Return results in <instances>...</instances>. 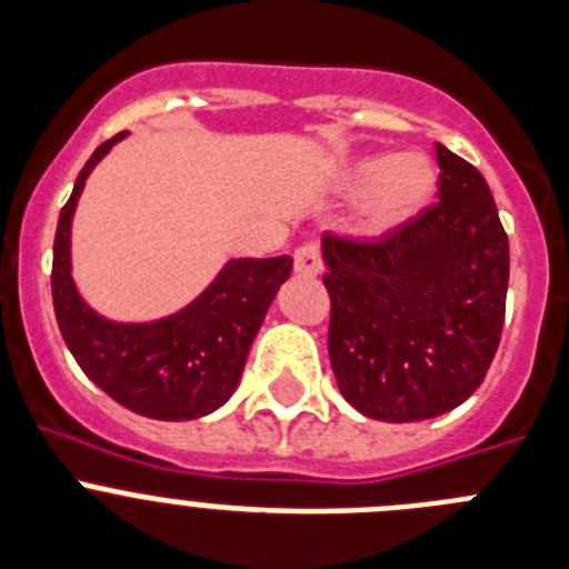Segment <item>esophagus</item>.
<instances>
[{"mask_svg":"<svg viewBox=\"0 0 569 569\" xmlns=\"http://www.w3.org/2000/svg\"><path fill=\"white\" fill-rule=\"evenodd\" d=\"M295 272L300 278H317L322 272V254H320V243L309 240L303 247H297L295 252Z\"/></svg>","mask_w":569,"mask_h":569,"instance_id":"34e87169","label":"esophagus"}]
</instances>
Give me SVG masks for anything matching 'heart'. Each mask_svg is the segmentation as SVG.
<instances>
[{
	"mask_svg": "<svg viewBox=\"0 0 569 569\" xmlns=\"http://www.w3.org/2000/svg\"><path fill=\"white\" fill-rule=\"evenodd\" d=\"M346 189L362 196L368 232H388L406 223L431 201L437 189V167L425 152H399V156H368L346 172Z\"/></svg>",
	"mask_w": 569,
	"mask_h": 569,
	"instance_id": "1",
	"label": "heart"
}]
</instances>
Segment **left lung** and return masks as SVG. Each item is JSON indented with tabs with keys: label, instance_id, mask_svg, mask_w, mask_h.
Returning a JSON list of instances; mask_svg holds the SVG:
<instances>
[{
	"label": "left lung",
	"instance_id": "left-lung-1",
	"mask_svg": "<svg viewBox=\"0 0 569 569\" xmlns=\"http://www.w3.org/2000/svg\"><path fill=\"white\" fill-rule=\"evenodd\" d=\"M437 161V203L377 240L322 238L337 386L380 422L462 406L505 326L510 249L488 181L442 144Z\"/></svg>",
	"mask_w": 569,
	"mask_h": 569
}]
</instances>
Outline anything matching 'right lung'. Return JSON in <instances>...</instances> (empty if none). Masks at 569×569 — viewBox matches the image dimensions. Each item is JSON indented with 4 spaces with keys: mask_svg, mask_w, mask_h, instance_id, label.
I'll use <instances>...</instances> for the list:
<instances>
[{
    "mask_svg": "<svg viewBox=\"0 0 569 569\" xmlns=\"http://www.w3.org/2000/svg\"><path fill=\"white\" fill-rule=\"evenodd\" d=\"M124 132L99 147L61 207L53 243V309L81 371L119 406L150 419H198L234 393L249 348L274 295L291 274V258L229 260L198 300L156 322H112L96 315L70 274V223L87 176Z\"/></svg>",
    "mask_w": 569,
    "mask_h": 569,
    "instance_id": "1",
    "label": "right lung"
}]
</instances>
